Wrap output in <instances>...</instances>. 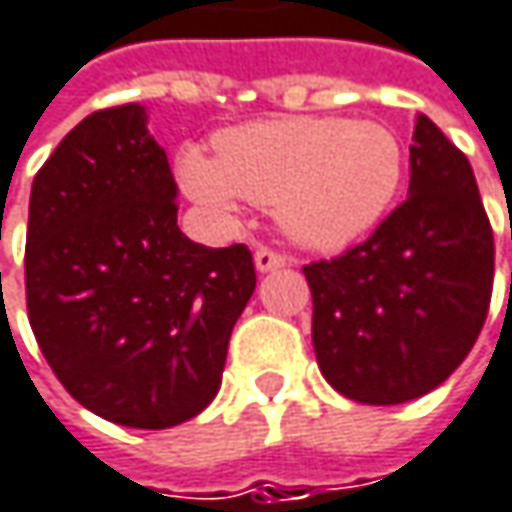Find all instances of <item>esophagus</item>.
<instances>
[{
	"instance_id": "34e87169",
	"label": "esophagus",
	"mask_w": 512,
	"mask_h": 512,
	"mask_svg": "<svg viewBox=\"0 0 512 512\" xmlns=\"http://www.w3.org/2000/svg\"><path fill=\"white\" fill-rule=\"evenodd\" d=\"M286 263L284 255L272 252V249H257L255 252V269L257 272H272V269H281Z\"/></svg>"
}]
</instances>
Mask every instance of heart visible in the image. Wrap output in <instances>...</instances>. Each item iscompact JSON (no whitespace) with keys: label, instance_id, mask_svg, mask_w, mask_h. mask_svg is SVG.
Returning a JSON list of instances; mask_svg holds the SVG:
<instances>
[{"label":"heart","instance_id":"b5f03b06","mask_svg":"<svg viewBox=\"0 0 512 512\" xmlns=\"http://www.w3.org/2000/svg\"><path fill=\"white\" fill-rule=\"evenodd\" d=\"M176 173L182 191L220 220L249 199L275 208L298 246L342 249L385 217L403 185L406 156L379 121L286 118L226 130L217 159L185 147Z\"/></svg>","mask_w":512,"mask_h":512}]
</instances>
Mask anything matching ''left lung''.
Returning <instances> with one entry per match:
<instances>
[{
	"mask_svg": "<svg viewBox=\"0 0 512 512\" xmlns=\"http://www.w3.org/2000/svg\"><path fill=\"white\" fill-rule=\"evenodd\" d=\"M408 165V199L365 243L304 266L318 368L368 406H400L449 379L493 292V228L469 159L417 115Z\"/></svg>",
	"mask_w": 512,
	"mask_h": 512,
	"instance_id": "8db88e82",
	"label": "left lung"
}]
</instances>
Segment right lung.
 Returning a JSON list of instances; mask_svg holds the SVG:
<instances>
[{
	"instance_id": "1",
	"label": "right lung",
	"mask_w": 512,
	"mask_h": 512,
	"mask_svg": "<svg viewBox=\"0 0 512 512\" xmlns=\"http://www.w3.org/2000/svg\"><path fill=\"white\" fill-rule=\"evenodd\" d=\"M176 196L141 104L83 118L31 185L37 345L80 406L130 429L179 426L217 397L257 284L243 243L208 249L182 234Z\"/></svg>"
}]
</instances>
